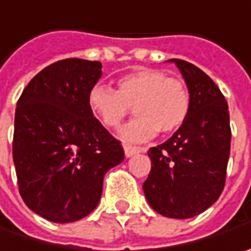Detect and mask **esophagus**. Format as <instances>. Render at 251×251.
I'll return each mask as SVG.
<instances>
[{
    "label": "esophagus",
    "mask_w": 251,
    "mask_h": 251,
    "mask_svg": "<svg viewBox=\"0 0 251 251\" xmlns=\"http://www.w3.org/2000/svg\"><path fill=\"white\" fill-rule=\"evenodd\" d=\"M124 150H125L126 157H132V156H135V154H137V153H140V151H142V149H140V147L130 146V145H124Z\"/></svg>",
    "instance_id": "obj_1"
}]
</instances>
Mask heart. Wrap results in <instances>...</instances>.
I'll return each instance as SVG.
<instances>
[{"label": "heart", "mask_w": 251, "mask_h": 251, "mask_svg": "<svg viewBox=\"0 0 251 251\" xmlns=\"http://www.w3.org/2000/svg\"><path fill=\"white\" fill-rule=\"evenodd\" d=\"M91 114L108 129L122 124L133 106L137 118L119 130L126 142H143L178 130L190 114V91L178 77H167L154 69H139L122 75L116 91L94 85L87 95Z\"/></svg>", "instance_id": "1"}]
</instances>
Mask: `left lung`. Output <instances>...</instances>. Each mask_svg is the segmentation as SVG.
Returning a JSON list of instances; mask_svg holds the SVG:
<instances>
[{"label": "left lung", "mask_w": 251, "mask_h": 251, "mask_svg": "<svg viewBox=\"0 0 251 251\" xmlns=\"http://www.w3.org/2000/svg\"><path fill=\"white\" fill-rule=\"evenodd\" d=\"M170 61L190 91V114L169 140L149 149L151 170L143 191L156 212L187 219L206 211L222 194L232 132L227 102L211 77L188 61Z\"/></svg>", "instance_id": "obj_1"}]
</instances>
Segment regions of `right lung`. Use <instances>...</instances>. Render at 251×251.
<instances>
[{
  "mask_svg": "<svg viewBox=\"0 0 251 251\" xmlns=\"http://www.w3.org/2000/svg\"><path fill=\"white\" fill-rule=\"evenodd\" d=\"M101 67L82 59L56 61L18 100L12 156L19 194L50 222H75L93 212L106 171L125 157L121 142L87 105Z\"/></svg>",
  "mask_w": 251,
  "mask_h": 251,
  "instance_id": "obj_1",
  "label": "right lung"
}]
</instances>
